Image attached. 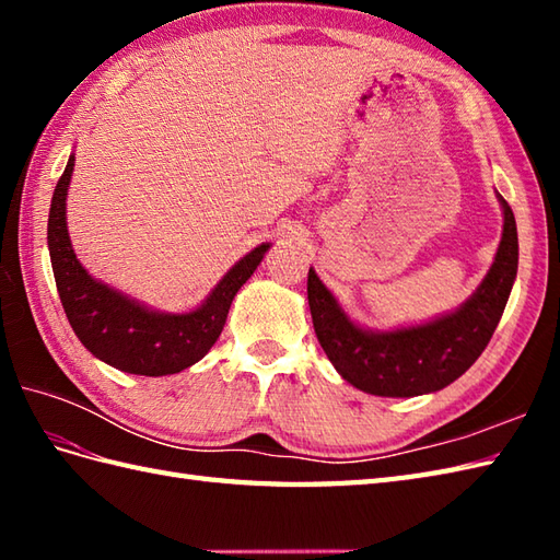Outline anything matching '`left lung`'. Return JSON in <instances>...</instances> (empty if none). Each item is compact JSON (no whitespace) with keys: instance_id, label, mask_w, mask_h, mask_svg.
Listing matches in <instances>:
<instances>
[{"instance_id":"8db88e82","label":"left lung","mask_w":560,"mask_h":560,"mask_svg":"<svg viewBox=\"0 0 560 560\" xmlns=\"http://www.w3.org/2000/svg\"><path fill=\"white\" fill-rule=\"evenodd\" d=\"M498 201L503 207V237L481 287L455 313L423 325L392 331L359 327L311 267L307 305L315 335L347 383L375 397H416L443 389L469 371L489 347L517 277L515 217L501 195Z\"/></svg>"}]
</instances>
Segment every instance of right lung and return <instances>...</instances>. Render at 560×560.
<instances>
[{
  "label": "right lung",
  "mask_w": 560,
  "mask_h": 560,
  "mask_svg": "<svg viewBox=\"0 0 560 560\" xmlns=\"http://www.w3.org/2000/svg\"><path fill=\"white\" fill-rule=\"evenodd\" d=\"M71 173H74V153L55 187L50 219H47V247H50L59 301L79 341L96 359L117 371L149 377L180 373L205 359L221 335L235 293L265 259L269 243L257 245L243 259H237L195 311H151L144 303L93 279L81 267L67 231Z\"/></svg>",
  "instance_id": "right-lung-1"
}]
</instances>
